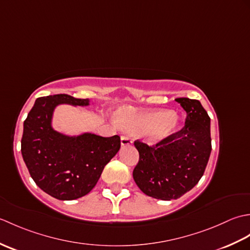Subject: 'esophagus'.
<instances>
[{"label":"esophagus","mask_w":250,"mask_h":250,"mask_svg":"<svg viewBox=\"0 0 250 250\" xmlns=\"http://www.w3.org/2000/svg\"><path fill=\"white\" fill-rule=\"evenodd\" d=\"M132 143H133V141H132V139L129 135L121 136V145L122 146H130V145H132Z\"/></svg>","instance_id":"1"}]
</instances>
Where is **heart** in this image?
<instances>
[{
	"mask_svg": "<svg viewBox=\"0 0 250 250\" xmlns=\"http://www.w3.org/2000/svg\"><path fill=\"white\" fill-rule=\"evenodd\" d=\"M116 121L121 128L135 133H145L150 142L156 143L166 139L176 131L177 116L162 110H135L120 108L116 113Z\"/></svg>",
	"mask_w": 250,
	"mask_h": 250,
	"instance_id": "obj_1",
	"label": "heart"
}]
</instances>
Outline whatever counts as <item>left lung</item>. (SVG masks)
Returning a JSON list of instances; mask_svg holds the SVG:
<instances>
[{"mask_svg": "<svg viewBox=\"0 0 250 250\" xmlns=\"http://www.w3.org/2000/svg\"><path fill=\"white\" fill-rule=\"evenodd\" d=\"M175 101L187 113L183 128L156 145L134 142L140 153L133 169L136 185L145 194L164 201L180 198L199 183L211 151L210 118L200 101Z\"/></svg>", "mask_w": 250, "mask_h": 250, "instance_id": "left-lung-1", "label": "left lung"}]
</instances>
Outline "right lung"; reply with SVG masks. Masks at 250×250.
Returning a JSON list of instances; mask_svg holds the SVG:
<instances>
[{
  "label": "right lung",
  "instance_id": "add662e5",
  "mask_svg": "<svg viewBox=\"0 0 250 250\" xmlns=\"http://www.w3.org/2000/svg\"><path fill=\"white\" fill-rule=\"evenodd\" d=\"M88 105V99L68 94L39 98L23 122L21 153L35 184L58 200L86 195L97 185L104 167L120 148V136L84 133L65 136L51 128L57 105Z\"/></svg>",
  "mask_w": 250,
  "mask_h": 250
}]
</instances>
